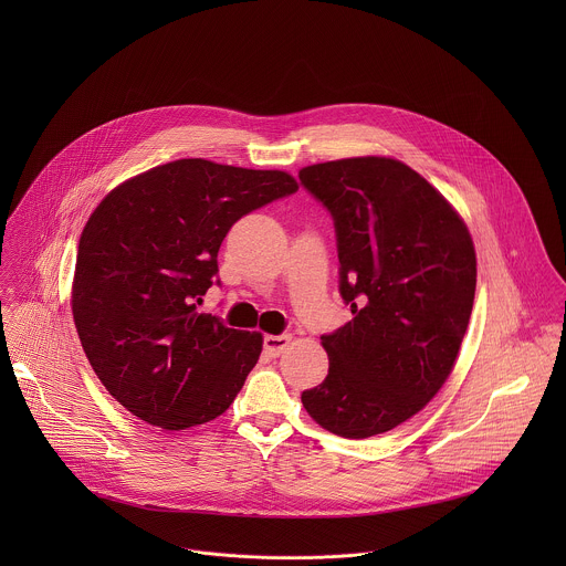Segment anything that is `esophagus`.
<instances>
[{"mask_svg": "<svg viewBox=\"0 0 566 566\" xmlns=\"http://www.w3.org/2000/svg\"><path fill=\"white\" fill-rule=\"evenodd\" d=\"M290 335H265L263 337V350H265V355L268 357H279L285 348H287V344H290Z\"/></svg>", "mask_w": 566, "mask_h": 566, "instance_id": "obj_1", "label": "esophagus"}]
</instances>
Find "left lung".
Wrapping results in <instances>:
<instances>
[{
	"instance_id": "8db88e82",
	"label": "left lung",
	"mask_w": 566,
	"mask_h": 566,
	"mask_svg": "<svg viewBox=\"0 0 566 566\" xmlns=\"http://www.w3.org/2000/svg\"><path fill=\"white\" fill-rule=\"evenodd\" d=\"M298 178L333 218L353 312L321 337L328 375L301 401L326 431L370 438L418 413L451 375L475 301V245L444 196L397 159L318 163Z\"/></svg>"
}]
</instances>
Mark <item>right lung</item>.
Instances as JSON below:
<instances>
[{
	"instance_id": "right-lung-1",
	"label": "right lung",
	"mask_w": 566,
	"mask_h": 566,
	"mask_svg": "<svg viewBox=\"0 0 566 566\" xmlns=\"http://www.w3.org/2000/svg\"><path fill=\"white\" fill-rule=\"evenodd\" d=\"M296 189L287 171L180 159L122 182L91 213L72 312L91 368L130 413L178 431L235 401L263 337L196 305L231 227Z\"/></svg>"
}]
</instances>
